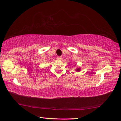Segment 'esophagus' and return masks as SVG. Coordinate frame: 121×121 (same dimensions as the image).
<instances>
[{"label": "esophagus", "instance_id": "1", "mask_svg": "<svg viewBox=\"0 0 121 121\" xmlns=\"http://www.w3.org/2000/svg\"><path fill=\"white\" fill-rule=\"evenodd\" d=\"M57 59H58V60H61V59H62V57L61 56H58L57 57Z\"/></svg>", "mask_w": 121, "mask_h": 121}]
</instances>
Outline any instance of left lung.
<instances>
[{
  "mask_svg": "<svg viewBox=\"0 0 121 121\" xmlns=\"http://www.w3.org/2000/svg\"><path fill=\"white\" fill-rule=\"evenodd\" d=\"M77 71H80V68H78V69H77Z\"/></svg>",
  "mask_w": 121,
  "mask_h": 121,
  "instance_id": "8db88e82",
  "label": "left lung"
}]
</instances>
